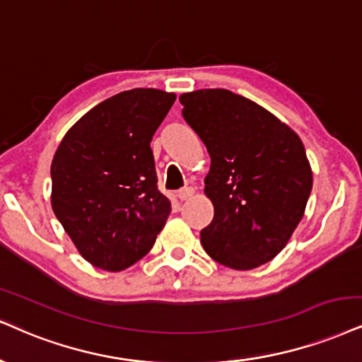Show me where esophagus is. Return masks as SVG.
Instances as JSON below:
<instances>
[{
	"label": "esophagus",
	"mask_w": 362,
	"mask_h": 362,
	"mask_svg": "<svg viewBox=\"0 0 362 362\" xmlns=\"http://www.w3.org/2000/svg\"><path fill=\"white\" fill-rule=\"evenodd\" d=\"M193 193H194V189L189 188V186H186V188L177 191V198H180L181 202H186V199H189L191 196H193Z\"/></svg>",
	"instance_id": "1"
}]
</instances>
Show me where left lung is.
I'll list each match as a JSON object with an SVG mask.
<instances>
[{"instance_id":"left-lung-1","label":"left lung","mask_w":362,"mask_h":362,"mask_svg":"<svg viewBox=\"0 0 362 362\" xmlns=\"http://www.w3.org/2000/svg\"><path fill=\"white\" fill-rule=\"evenodd\" d=\"M182 117L206 146L204 193L215 216L202 230L213 260L252 270L282 252L304 216L312 169L300 137L253 100L225 88L182 93Z\"/></svg>"}]
</instances>
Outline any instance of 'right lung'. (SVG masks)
<instances>
[{"mask_svg":"<svg viewBox=\"0 0 362 362\" xmlns=\"http://www.w3.org/2000/svg\"><path fill=\"white\" fill-rule=\"evenodd\" d=\"M174 93L132 88L78 119L52 160V208L78 253L107 272L153 248L171 213L158 189L151 141Z\"/></svg>","mask_w":362,"mask_h":362,"instance_id":"obj_1","label":"right lung"}]
</instances>
